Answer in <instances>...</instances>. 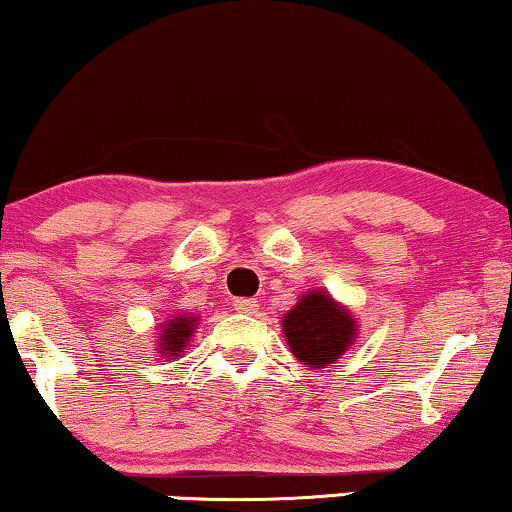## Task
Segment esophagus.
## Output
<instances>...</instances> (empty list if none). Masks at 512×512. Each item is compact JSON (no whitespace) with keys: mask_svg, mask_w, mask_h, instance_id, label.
<instances>
[{"mask_svg":"<svg viewBox=\"0 0 512 512\" xmlns=\"http://www.w3.org/2000/svg\"><path fill=\"white\" fill-rule=\"evenodd\" d=\"M235 311L246 313V315L256 313L258 311V301L256 299H237L235 301Z\"/></svg>","mask_w":512,"mask_h":512,"instance_id":"1","label":"esophagus"}]
</instances>
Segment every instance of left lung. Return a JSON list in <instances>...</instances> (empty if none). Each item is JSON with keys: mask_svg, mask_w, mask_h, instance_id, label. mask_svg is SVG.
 <instances>
[{"mask_svg": "<svg viewBox=\"0 0 512 512\" xmlns=\"http://www.w3.org/2000/svg\"><path fill=\"white\" fill-rule=\"evenodd\" d=\"M292 353L306 368L337 361L356 337L353 318L325 292H311L282 320Z\"/></svg>", "mask_w": 512, "mask_h": 512, "instance_id": "1", "label": "left lung"}]
</instances>
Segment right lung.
I'll list each match as a JSON object with an SVG mask.
<instances>
[{"label": "right lung", "mask_w": 512, "mask_h": 512, "mask_svg": "<svg viewBox=\"0 0 512 512\" xmlns=\"http://www.w3.org/2000/svg\"><path fill=\"white\" fill-rule=\"evenodd\" d=\"M194 325H197V320L194 318L168 320V325L163 327V334H161V351L156 353H161V356H178V353L185 349Z\"/></svg>", "instance_id": "add662e5"}]
</instances>
